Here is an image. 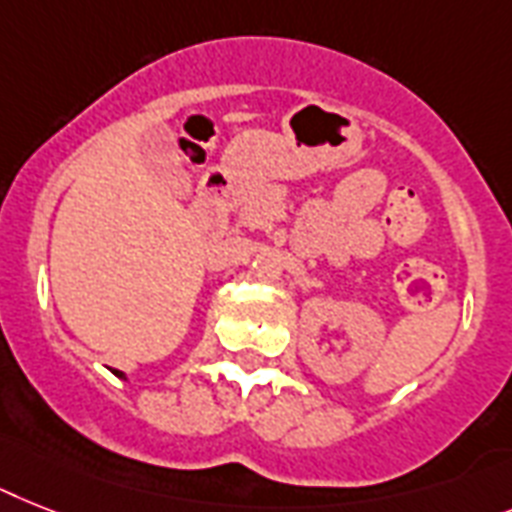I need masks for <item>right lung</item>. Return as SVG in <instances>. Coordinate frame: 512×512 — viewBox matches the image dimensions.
I'll return each mask as SVG.
<instances>
[{
    "label": "right lung",
    "instance_id": "add662e5",
    "mask_svg": "<svg viewBox=\"0 0 512 512\" xmlns=\"http://www.w3.org/2000/svg\"><path fill=\"white\" fill-rule=\"evenodd\" d=\"M117 377H122V374H120V371H117Z\"/></svg>",
    "mask_w": 512,
    "mask_h": 512
}]
</instances>
